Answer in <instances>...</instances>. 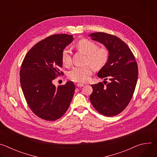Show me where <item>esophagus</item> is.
<instances>
[{
	"label": "esophagus",
	"mask_w": 157,
	"mask_h": 157,
	"mask_svg": "<svg viewBox=\"0 0 157 157\" xmlns=\"http://www.w3.org/2000/svg\"><path fill=\"white\" fill-rule=\"evenodd\" d=\"M84 84H82V83H78V84H76V86H77L78 87H82V86H84Z\"/></svg>",
	"instance_id": "esophagus-1"
}]
</instances>
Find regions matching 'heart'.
Wrapping results in <instances>:
<instances>
[{
  "instance_id": "b5f03b06",
  "label": "heart",
  "mask_w": 157,
  "mask_h": 157,
  "mask_svg": "<svg viewBox=\"0 0 157 157\" xmlns=\"http://www.w3.org/2000/svg\"><path fill=\"white\" fill-rule=\"evenodd\" d=\"M76 47L78 50L86 55L85 63L90 64L75 67L70 71L68 76L74 82H86L93 74V67L96 69H101L106 65L109 59V52L106 47H98L96 43L87 39L79 40ZM61 58L64 66L69 67L71 65L72 59L68 48H66L62 51Z\"/></svg>"
}]
</instances>
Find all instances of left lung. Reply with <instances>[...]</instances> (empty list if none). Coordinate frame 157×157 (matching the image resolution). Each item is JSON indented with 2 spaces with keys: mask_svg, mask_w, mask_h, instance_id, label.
Returning <instances> with one entry per match:
<instances>
[{
  "mask_svg": "<svg viewBox=\"0 0 157 157\" xmlns=\"http://www.w3.org/2000/svg\"><path fill=\"white\" fill-rule=\"evenodd\" d=\"M93 40L102 43L109 52V59L98 76L104 81L92 84L90 101L101 114L115 116L129 104L138 79V66L127 44L117 36L104 32L93 33Z\"/></svg>",
  "mask_w": 157,
  "mask_h": 157,
  "instance_id": "8db88e82",
  "label": "left lung"
}]
</instances>
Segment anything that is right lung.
I'll list each match as a JSON object with an SVG mask.
<instances>
[{
    "label": "right lung",
    "instance_id": "obj_1",
    "mask_svg": "<svg viewBox=\"0 0 157 157\" xmlns=\"http://www.w3.org/2000/svg\"><path fill=\"white\" fill-rule=\"evenodd\" d=\"M66 34L51 35L37 43L27 53L21 63L20 81L27 103L40 119L54 121L68 110L73 99L75 86L68 81L58 86L53 81L64 73L61 53L73 41Z\"/></svg>",
    "mask_w": 157,
    "mask_h": 157
}]
</instances>
